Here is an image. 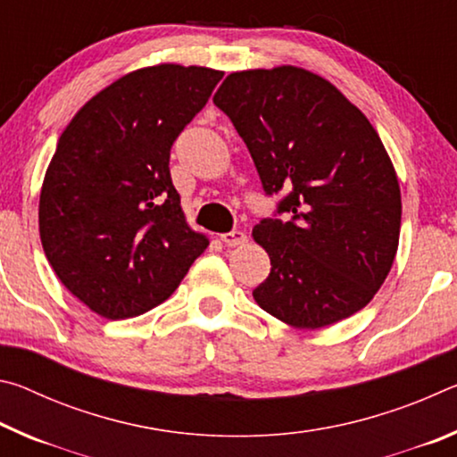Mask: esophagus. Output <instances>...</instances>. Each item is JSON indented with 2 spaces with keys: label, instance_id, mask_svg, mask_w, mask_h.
<instances>
[{
  "label": "esophagus",
  "instance_id": "obj_1",
  "mask_svg": "<svg viewBox=\"0 0 457 457\" xmlns=\"http://www.w3.org/2000/svg\"><path fill=\"white\" fill-rule=\"evenodd\" d=\"M221 242L229 247L244 245L247 242V236L242 229H234V231H229V234H221Z\"/></svg>",
  "mask_w": 457,
  "mask_h": 457
}]
</instances>
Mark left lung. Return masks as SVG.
Wrapping results in <instances>:
<instances>
[{
	"mask_svg": "<svg viewBox=\"0 0 457 457\" xmlns=\"http://www.w3.org/2000/svg\"><path fill=\"white\" fill-rule=\"evenodd\" d=\"M213 103L234 122L266 193L288 191L252 231L270 256L253 300L294 328L365 308L399 247L401 189L375 127L335 84L300 66L231 72Z\"/></svg>",
	"mask_w": 457,
	"mask_h": 457,
	"instance_id": "obj_1",
	"label": "left lung"
}]
</instances>
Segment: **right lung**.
Returning a JSON list of instances; mask_svg holds the SVG:
<instances>
[{"label":"right lung","instance_id":"obj_1","mask_svg":"<svg viewBox=\"0 0 457 457\" xmlns=\"http://www.w3.org/2000/svg\"><path fill=\"white\" fill-rule=\"evenodd\" d=\"M221 76L173 62L138 68L60 135L40 191V239L60 282L92 312H149L210 245L185 220L169 157Z\"/></svg>","mask_w":457,"mask_h":457}]
</instances>
